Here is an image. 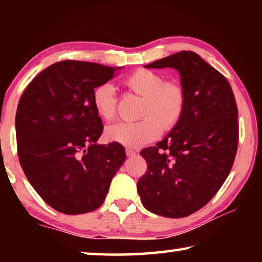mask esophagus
Wrapping results in <instances>:
<instances>
[{"label": "esophagus", "instance_id": "esophagus-1", "mask_svg": "<svg viewBox=\"0 0 262 262\" xmlns=\"http://www.w3.org/2000/svg\"><path fill=\"white\" fill-rule=\"evenodd\" d=\"M136 151L135 150H132V149H126V155H127V157H133V156H136Z\"/></svg>", "mask_w": 262, "mask_h": 262}]
</instances>
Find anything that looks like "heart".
Returning a JSON list of instances; mask_svg holds the SVG:
<instances>
[{
    "label": "heart",
    "instance_id": "obj_1",
    "mask_svg": "<svg viewBox=\"0 0 262 262\" xmlns=\"http://www.w3.org/2000/svg\"><path fill=\"white\" fill-rule=\"evenodd\" d=\"M125 85L143 97L140 121H119L106 127V139L126 147H141L156 140L162 129L173 128L183 115L186 96L183 86L174 81H165L161 74L139 69L125 79ZM92 104L97 114L111 120L117 112V96L111 83H101L92 91Z\"/></svg>",
    "mask_w": 262,
    "mask_h": 262
}]
</instances>
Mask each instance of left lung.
<instances>
[{
  "mask_svg": "<svg viewBox=\"0 0 262 262\" xmlns=\"http://www.w3.org/2000/svg\"><path fill=\"white\" fill-rule=\"evenodd\" d=\"M144 68H173L186 96L183 115L156 147L140 152L147 172L137 181L145 209L180 219L201 209L231 171L238 148V110L223 75L190 51Z\"/></svg>",
  "mask_w": 262,
  "mask_h": 262,
  "instance_id": "left-lung-1",
  "label": "left lung"
}]
</instances>
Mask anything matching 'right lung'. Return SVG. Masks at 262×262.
<instances>
[{
  "label": "right lung",
  "mask_w": 262,
  "mask_h": 262,
  "mask_svg": "<svg viewBox=\"0 0 262 262\" xmlns=\"http://www.w3.org/2000/svg\"><path fill=\"white\" fill-rule=\"evenodd\" d=\"M122 67L61 61L37 75L16 112L19 163L42 200L67 215L99 208L126 161L120 143L99 144L103 122L92 91Z\"/></svg>",
  "instance_id": "obj_1"
}]
</instances>
